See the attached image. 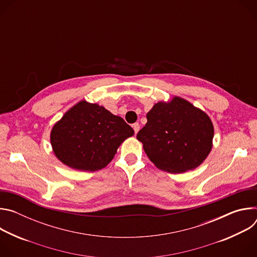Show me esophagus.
<instances>
[{"mask_svg": "<svg viewBox=\"0 0 257 257\" xmlns=\"http://www.w3.org/2000/svg\"><path fill=\"white\" fill-rule=\"evenodd\" d=\"M133 129H134V132H135V134L139 131V129H140V125L138 124V123H135V124H133Z\"/></svg>", "mask_w": 257, "mask_h": 257, "instance_id": "34e87169", "label": "esophagus"}]
</instances>
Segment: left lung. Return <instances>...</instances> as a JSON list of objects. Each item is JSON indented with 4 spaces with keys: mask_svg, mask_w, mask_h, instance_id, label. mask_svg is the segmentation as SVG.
<instances>
[{
    "mask_svg": "<svg viewBox=\"0 0 257 257\" xmlns=\"http://www.w3.org/2000/svg\"><path fill=\"white\" fill-rule=\"evenodd\" d=\"M137 133L149 159L162 171L183 173L203 163L212 148L209 117L186 99L174 96L159 101L146 115Z\"/></svg>",
    "mask_w": 257,
    "mask_h": 257,
    "instance_id": "8db88e82",
    "label": "left lung"
}]
</instances>
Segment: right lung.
<instances>
[{"instance_id":"add662e5","label":"right lung","mask_w":257,"mask_h":257,"mask_svg":"<svg viewBox=\"0 0 257 257\" xmlns=\"http://www.w3.org/2000/svg\"><path fill=\"white\" fill-rule=\"evenodd\" d=\"M133 134L121 117L97 103L81 100L54 125L51 144L64 165L93 172L111 162L120 144Z\"/></svg>"}]
</instances>
